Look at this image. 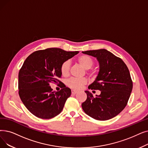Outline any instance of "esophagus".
Masks as SVG:
<instances>
[{
	"label": "esophagus",
	"instance_id": "obj_1",
	"mask_svg": "<svg viewBox=\"0 0 148 148\" xmlns=\"http://www.w3.org/2000/svg\"><path fill=\"white\" fill-rule=\"evenodd\" d=\"M71 92H72V94H75L77 93V91H75V90H74V89H72L71 90Z\"/></svg>",
	"mask_w": 148,
	"mask_h": 148
}]
</instances>
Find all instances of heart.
<instances>
[{
    "label": "heart",
    "instance_id": "obj_1",
    "mask_svg": "<svg viewBox=\"0 0 148 148\" xmlns=\"http://www.w3.org/2000/svg\"><path fill=\"white\" fill-rule=\"evenodd\" d=\"M77 61L79 63V65L82 66L83 68L87 70L88 74L91 76L94 75V72L91 71H88L89 69L91 68L94 63V60L92 57L88 55H81L77 59ZM60 73L62 76L67 77L69 74L70 71V62L68 60L63 62L60 68ZM87 79L85 77L82 78H71L66 80V85L72 88L73 89L78 90L81 89L83 86L86 84Z\"/></svg>",
    "mask_w": 148,
    "mask_h": 148
}]
</instances>
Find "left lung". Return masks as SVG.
I'll list each match as a JSON object with an SVG mask.
<instances>
[{"instance_id": "1", "label": "left lung", "mask_w": 148, "mask_h": 148, "mask_svg": "<svg viewBox=\"0 0 148 148\" xmlns=\"http://www.w3.org/2000/svg\"><path fill=\"white\" fill-rule=\"evenodd\" d=\"M82 53L96 57L99 63L98 75L88 89L101 91L95 97L85 91L87 99L82 104L83 110L95 120H110L123 110L130 99L133 86L130 71L123 60L105 49Z\"/></svg>"}]
</instances>
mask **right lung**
Wrapping results in <instances>:
<instances>
[{"mask_svg":"<svg viewBox=\"0 0 148 148\" xmlns=\"http://www.w3.org/2000/svg\"><path fill=\"white\" fill-rule=\"evenodd\" d=\"M79 53L48 48L35 51L25 60L18 73V94L31 113L40 119H49L62 112L71 91L62 83L60 91L53 92L49 83H61L59 79L62 76V63Z\"/></svg>","mask_w":148,"mask_h":148,"instance_id":"right-lung-1","label":"right lung"}]
</instances>
